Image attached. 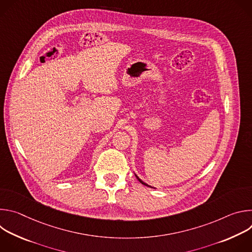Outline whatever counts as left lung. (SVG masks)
<instances>
[{"label":"left lung","instance_id":"8db88e82","mask_svg":"<svg viewBox=\"0 0 252 252\" xmlns=\"http://www.w3.org/2000/svg\"><path fill=\"white\" fill-rule=\"evenodd\" d=\"M135 176H136V178H137V179H138V182H139V183H140V184H142V185H145V186H147V187H150V186H148V185H147V184H145V183H143V182H142V181H141V179H139V178H138V176H137V175H135ZM150 188H151V187H150Z\"/></svg>","mask_w":252,"mask_h":252}]
</instances>
